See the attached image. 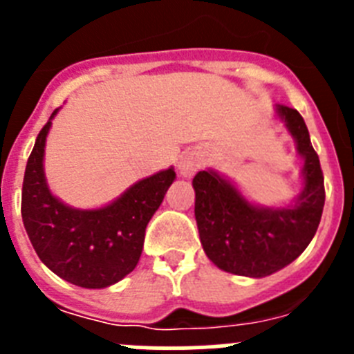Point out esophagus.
Returning <instances> with one entry per match:
<instances>
[{
    "label": "esophagus",
    "mask_w": 354,
    "mask_h": 354,
    "mask_svg": "<svg viewBox=\"0 0 354 354\" xmlns=\"http://www.w3.org/2000/svg\"><path fill=\"white\" fill-rule=\"evenodd\" d=\"M202 165V159L196 152H184L179 161V171L183 177H192Z\"/></svg>",
    "instance_id": "obj_1"
}]
</instances>
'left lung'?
I'll return each instance as SVG.
<instances>
[{"label":"left lung","mask_w":354,"mask_h":354,"mask_svg":"<svg viewBox=\"0 0 354 354\" xmlns=\"http://www.w3.org/2000/svg\"><path fill=\"white\" fill-rule=\"evenodd\" d=\"M303 158V189L286 207L252 204L223 175H195V218L205 255L227 273L262 278L296 261L310 245L324 207V177L301 115L277 106Z\"/></svg>","instance_id":"1"}]
</instances>
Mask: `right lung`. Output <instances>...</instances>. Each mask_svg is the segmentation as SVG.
Instances as JSON below:
<instances>
[{
    "mask_svg": "<svg viewBox=\"0 0 354 354\" xmlns=\"http://www.w3.org/2000/svg\"><path fill=\"white\" fill-rule=\"evenodd\" d=\"M37 136L23 183V223L40 261L67 282L104 289L136 268L145 228L175 180L174 168L138 180L111 204L74 209L51 193L44 174V149L51 120Z\"/></svg>",
    "mask_w": 354,
    "mask_h": 354,
    "instance_id": "add662e5",
    "label": "right lung"
}]
</instances>
